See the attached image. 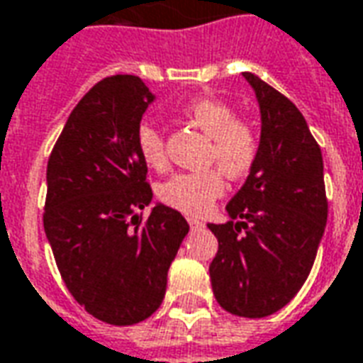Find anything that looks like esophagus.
<instances>
[{
  "label": "esophagus",
  "mask_w": 363,
  "mask_h": 363,
  "mask_svg": "<svg viewBox=\"0 0 363 363\" xmlns=\"http://www.w3.org/2000/svg\"><path fill=\"white\" fill-rule=\"evenodd\" d=\"M187 223H189L191 229H199V227H203V223H201L199 219H194V217H189V219H187Z\"/></svg>",
  "instance_id": "obj_1"
}]
</instances>
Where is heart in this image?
I'll use <instances>...</instances> for the list:
<instances>
[{
    "instance_id": "obj_1",
    "label": "heart",
    "mask_w": 363,
    "mask_h": 363,
    "mask_svg": "<svg viewBox=\"0 0 363 363\" xmlns=\"http://www.w3.org/2000/svg\"><path fill=\"white\" fill-rule=\"evenodd\" d=\"M182 114L209 136V164L221 167L231 179H241L253 169L261 152L259 132L251 122L237 118L231 104L213 96H201L187 102ZM136 148L146 166L154 169L166 166V142L156 124L148 120L140 122ZM220 170L207 167L201 172H179L157 187V197L162 203L186 215L207 213L225 191V176Z\"/></svg>"
}]
</instances>
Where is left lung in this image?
<instances>
[{"label":"left lung","instance_id":"8db88e82","mask_svg":"<svg viewBox=\"0 0 363 363\" xmlns=\"http://www.w3.org/2000/svg\"><path fill=\"white\" fill-rule=\"evenodd\" d=\"M243 77L261 106V152L227 203L231 221L207 225L219 241L209 277L221 308L262 318L286 306L308 279L328 199L322 152L301 110L253 72Z\"/></svg>","mask_w":363,"mask_h":363}]
</instances>
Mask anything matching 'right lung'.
<instances>
[{"instance_id":"obj_1","label":"right lung","mask_w":363,"mask_h":363,"mask_svg":"<svg viewBox=\"0 0 363 363\" xmlns=\"http://www.w3.org/2000/svg\"><path fill=\"white\" fill-rule=\"evenodd\" d=\"M154 94L132 74L96 82L55 142L47 164L43 227L72 298L94 318L130 326L164 301L167 269L189 231L157 203L148 219V166L136 128Z\"/></svg>"}]
</instances>
